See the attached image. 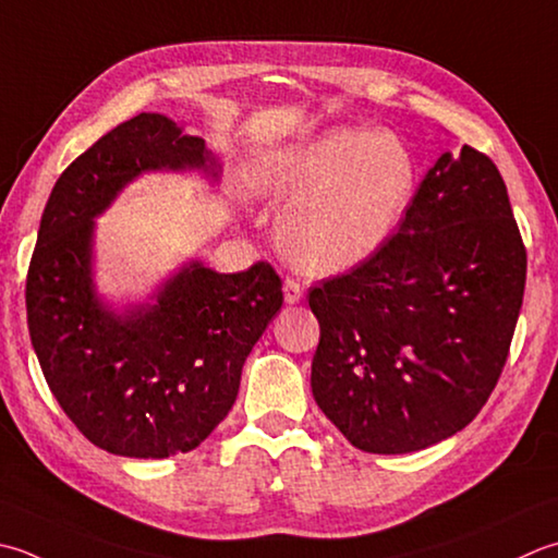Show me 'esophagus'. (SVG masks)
<instances>
[{"instance_id":"esophagus-1","label":"esophagus","mask_w":558,"mask_h":558,"mask_svg":"<svg viewBox=\"0 0 558 558\" xmlns=\"http://www.w3.org/2000/svg\"><path fill=\"white\" fill-rule=\"evenodd\" d=\"M282 290H286V302L288 304H298L302 300V294H304V288L294 278H288L286 286H282Z\"/></svg>"}]
</instances>
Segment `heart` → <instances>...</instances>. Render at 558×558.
I'll use <instances>...</instances> for the list:
<instances>
[{
	"mask_svg": "<svg viewBox=\"0 0 558 558\" xmlns=\"http://www.w3.org/2000/svg\"><path fill=\"white\" fill-rule=\"evenodd\" d=\"M260 198L288 203L280 239L288 258L312 276H333L385 246L418 189V163L395 133L333 128L260 155L248 167Z\"/></svg>",
	"mask_w": 558,
	"mask_h": 558,
	"instance_id": "heart-1",
	"label": "heart"
}]
</instances>
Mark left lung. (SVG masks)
<instances>
[{
    "label": "left lung",
    "mask_w": 558,
    "mask_h": 558,
    "mask_svg": "<svg viewBox=\"0 0 558 558\" xmlns=\"http://www.w3.org/2000/svg\"><path fill=\"white\" fill-rule=\"evenodd\" d=\"M527 251L504 177L464 145L425 173L399 232L310 290L312 395L345 440L407 454L476 418L504 373Z\"/></svg>",
    "instance_id": "8db88e82"
}]
</instances>
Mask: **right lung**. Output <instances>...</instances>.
Here are the masks:
<instances>
[{"label":"right lung","mask_w":558,"mask_h":558,"mask_svg":"<svg viewBox=\"0 0 558 558\" xmlns=\"http://www.w3.org/2000/svg\"><path fill=\"white\" fill-rule=\"evenodd\" d=\"M220 163L203 137L140 113L76 157L40 217L26 278L33 351L52 397L101 450L163 460L191 452L234 407L244 360L282 307L266 260L215 272L191 260L151 304L116 312L92 278L94 217L145 171Z\"/></svg>","instance_id":"1"}]
</instances>
